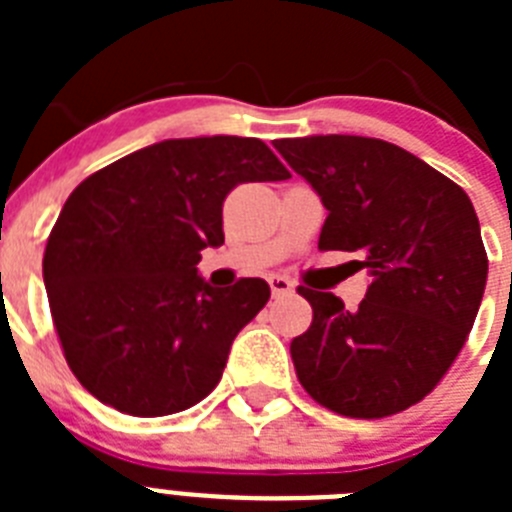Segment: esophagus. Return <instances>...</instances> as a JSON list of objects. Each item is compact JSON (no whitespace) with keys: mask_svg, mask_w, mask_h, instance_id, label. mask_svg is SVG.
<instances>
[{"mask_svg":"<svg viewBox=\"0 0 512 512\" xmlns=\"http://www.w3.org/2000/svg\"><path fill=\"white\" fill-rule=\"evenodd\" d=\"M269 287H271V295H274V297H282V295H287V292H292V289H295L287 277H279V274H271Z\"/></svg>","mask_w":512,"mask_h":512,"instance_id":"obj_1","label":"esophagus"}]
</instances>
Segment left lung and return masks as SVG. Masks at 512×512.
<instances>
[{
    "label": "left lung",
    "instance_id": "8db88e82",
    "mask_svg": "<svg viewBox=\"0 0 512 512\" xmlns=\"http://www.w3.org/2000/svg\"><path fill=\"white\" fill-rule=\"evenodd\" d=\"M328 210L318 246L356 251L369 287L354 312L300 295L312 325L289 346L312 400L346 418H387L423 400L459 356L487 284L467 192L405 148L361 135L274 143Z\"/></svg>",
    "mask_w": 512,
    "mask_h": 512
}]
</instances>
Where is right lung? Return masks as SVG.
Returning a JSON list of instances; mask_svg holds the SVG:
<instances>
[{"label": "right lung", "instance_id": "add662e5", "mask_svg": "<svg viewBox=\"0 0 512 512\" xmlns=\"http://www.w3.org/2000/svg\"><path fill=\"white\" fill-rule=\"evenodd\" d=\"M289 171L264 140L171 138L79 184L43 256L53 325L71 372L99 402L158 418L205 400L230 346L259 315L264 279L212 287L200 251L223 246V202Z\"/></svg>", "mask_w": 512, "mask_h": 512}]
</instances>
